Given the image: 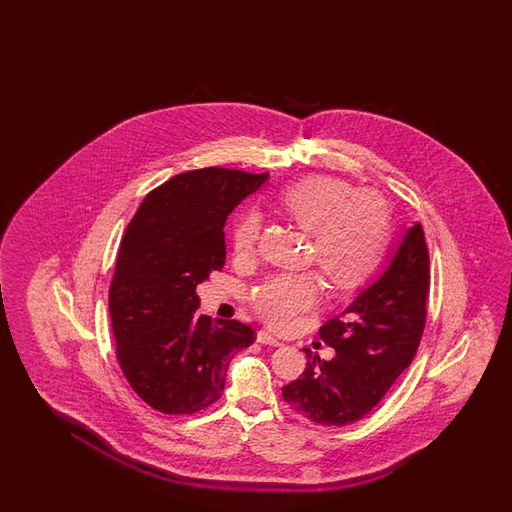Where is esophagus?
Returning a JSON list of instances; mask_svg holds the SVG:
<instances>
[{"label":"esophagus","mask_w":512,"mask_h":512,"mask_svg":"<svg viewBox=\"0 0 512 512\" xmlns=\"http://www.w3.org/2000/svg\"><path fill=\"white\" fill-rule=\"evenodd\" d=\"M256 340L260 342V344H269V346H282L283 342L280 338L272 337L269 331H265V329H261L256 333Z\"/></svg>","instance_id":"1"}]
</instances>
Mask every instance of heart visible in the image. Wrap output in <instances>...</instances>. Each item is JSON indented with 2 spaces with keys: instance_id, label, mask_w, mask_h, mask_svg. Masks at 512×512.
<instances>
[{
  "instance_id": "1",
  "label": "heart",
  "mask_w": 512,
  "mask_h": 512,
  "mask_svg": "<svg viewBox=\"0 0 512 512\" xmlns=\"http://www.w3.org/2000/svg\"><path fill=\"white\" fill-rule=\"evenodd\" d=\"M280 207L311 236L316 265L338 289H357L377 269L390 236V210L379 194L353 192L333 175H309L283 190ZM258 238L260 216L245 212L232 232L236 256H251ZM318 296L313 274H278L254 293V307L267 324L285 329Z\"/></svg>"
}]
</instances>
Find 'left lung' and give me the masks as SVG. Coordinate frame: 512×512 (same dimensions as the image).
I'll return each instance as SVG.
<instances>
[{
  "label": "left lung",
  "mask_w": 512,
  "mask_h": 512,
  "mask_svg": "<svg viewBox=\"0 0 512 512\" xmlns=\"http://www.w3.org/2000/svg\"><path fill=\"white\" fill-rule=\"evenodd\" d=\"M428 267L425 232L414 221L342 318L320 327V338L335 349V357L320 360L305 349L304 373L282 388L283 399L298 414L318 425H351L381 401L410 366L423 335Z\"/></svg>",
  "instance_id": "1"
}]
</instances>
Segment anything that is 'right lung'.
<instances>
[{
    "label": "right lung",
    "mask_w": 512,
    "mask_h": 512,
    "mask_svg": "<svg viewBox=\"0 0 512 512\" xmlns=\"http://www.w3.org/2000/svg\"><path fill=\"white\" fill-rule=\"evenodd\" d=\"M267 174L203 168L144 197L120 241L109 287L117 359L131 388L164 414L216 403L230 360L254 342L238 320L197 315L196 287L225 265V221Z\"/></svg>",
    "instance_id": "add662e5"
}]
</instances>
